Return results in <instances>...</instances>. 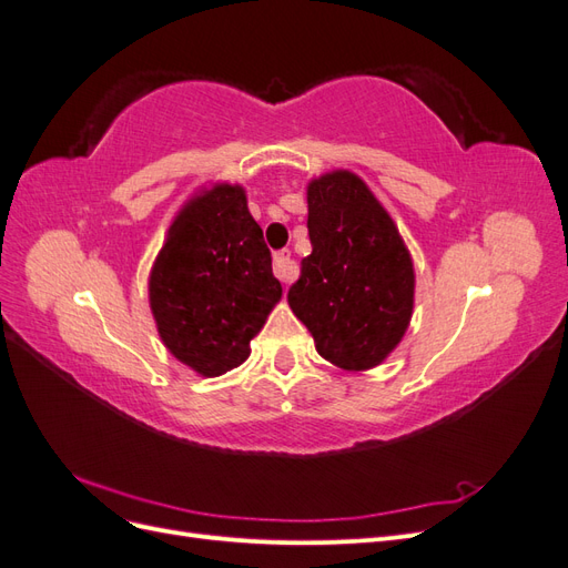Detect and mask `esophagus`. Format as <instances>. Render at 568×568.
<instances>
[{"label":"esophagus","instance_id":"obj_1","mask_svg":"<svg viewBox=\"0 0 568 568\" xmlns=\"http://www.w3.org/2000/svg\"><path fill=\"white\" fill-rule=\"evenodd\" d=\"M274 274H277V280L284 284L298 277V265L294 263V257H291V251L274 253Z\"/></svg>","mask_w":568,"mask_h":568}]
</instances>
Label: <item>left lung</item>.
Instances as JSON below:
<instances>
[{"label":"left lung","mask_w":568,"mask_h":568,"mask_svg":"<svg viewBox=\"0 0 568 568\" xmlns=\"http://www.w3.org/2000/svg\"><path fill=\"white\" fill-rule=\"evenodd\" d=\"M313 253L288 288V305L317 353L348 372H365L405 336L415 307V267L395 222L351 170L307 184Z\"/></svg>","instance_id":"left-lung-1"}]
</instances>
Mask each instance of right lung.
<instances>
[{
	"mask_svg": "<svg viewBox=\"0 0 568 568\" xmlns=\"http://www.w3.org/2000/svg\"><path fill=\"white\" fill-rule=\"evenodd\" d=\"M280 298L244 186L201 189L175 215L149 274V305L165 348L201 376L225 374L251 355V338Z\"/></svg>",
	"mask_w": 568,
	"mask_h": 568,
	"instance_id": "right-lung-1",
	"label": "right lung"
}]
</instances>
